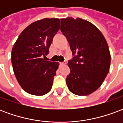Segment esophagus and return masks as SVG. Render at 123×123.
I'll return each instance as SVG.
<instances>
[{
    "label": "esophagus",
    "mask_w": 123,
    "mask_h": 123,
    "mask_svg": "<svg viewBox=\"0 0 123 123\" xmlns=\"http://www.w3.org/2000/svg\"><path fill=\"white\" fill-rule=\"evenodd\" d=\"M67 64V62L64 61L63 62H60V65H65Z\"/></svg>",
    "instance_id": "esophagus-1"
}]
</instances>
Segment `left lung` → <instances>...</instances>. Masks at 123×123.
<instances>
[{
  "label": "left lung",
  "mask_w": 123,
  "mask_h": 123,
  "mask_svg": "<svg viewBox=\"0 0 123 123\" xmlns=\"http://www.w3.org/2000/svg\"><path fill=\"white\" fill-rule=\"evenodd\" d=\"M61 21V31L73 55L68 62L70 69L66 78L68 88L76 95H89L100 87L108 74L111 63L108 45L90 22L69 17Z\"/></svg>",
  "instance_id": "8db88e82"
}]
</instances>
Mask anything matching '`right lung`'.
Instances as JSON below:
<instances>
[{"mask_svg": "<svg viewBox=\"0 0 123 123\" xmlns=\"http://www.w3.org/2000/svg\"><path fill=\"white\" fill-rule=\"evenodd\" d=\"M60 28L58 18H45L28 25L13 47L11 61L15 76L26 92L43 95L49 92L59 62L44 61Z\"/></svg>", "mask_w": 123, "mask_h": 123, "instance_id": "obj_1", "label": "right lung"}]
</instances>
